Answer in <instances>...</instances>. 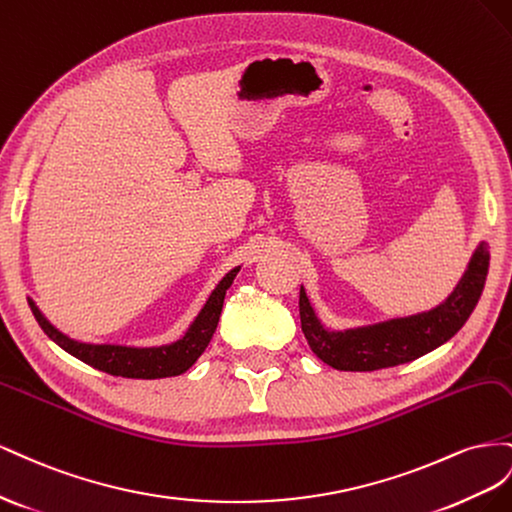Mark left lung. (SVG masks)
I'll list each match as a JSON object with an SVG mask.
<instances>
[{"instance_id":"1","label":"left lung","mask_w":512,"mask_h":512,"mask_svg":"<svg viewBox=\"0 0 512 512\" xmlns=\"http://www.w3.org/2000/svg\"><path fill=\"white\" fill-rule=\"evenodd\" d=\"M489 272V248L480 242L452 294L435 309L392 317L377 324L332 330L317 317L304 285L300 287V321L313 354L339 371H377L412 362L433 352L463 328L476 309Z\"/></svg>"}]
</instances>
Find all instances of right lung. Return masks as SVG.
Returning <instances> with one entry per match:
<instances>
[{"label": "right lung", "instance_id": "add662e5", "mask_svg": "<svg viewBox=\"0 0 512 512\" xmlns=\"http://www.w3.org/2000/svg\"><path fill=\"white\" fill-rule=\"evenodd\" d=\"M240 266L229 270L218 285L212 289L206 304L201 306L197 317L191 321V326L178 341L165 343V345H152V347H137V345H118V343H85L68 337L62 330H57L51 321L45 317L36 302L27 298L29 309H32L38 326L45 330L47 337L60 345L64 352L79 358L81 362L90 364V367L105 371L111 375L130 377V379H160V377H173L182 375L197 362L208 347L212 334L218 326V317L223 311V302L227 289L231 287Z\"/></svg>", "mask_w": 512, "mask_h": 512}]
</instances>
